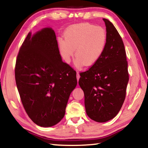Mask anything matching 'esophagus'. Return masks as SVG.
Listing matches in <instances>:
<instances>
[{
  "mask_svg": "<svg viewBox=\"0 0 148 148\" xmlns=\"http://www.w3.org/2000/svg\"><path fill=\"white\" fill-rule=\"evenodd\" d=\"M76 77H77V82H78L79 79V77H80V76H79V72H77V74H76Z\"/></svg>",
  "mask_w": 148,
  "mask_h": 148,
  "instance_id": "1",
  "label": "esophagus"
}]
</instances>
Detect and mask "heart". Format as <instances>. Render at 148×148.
Here are the masks:
<instances>
[{
  "instance_id": "1",
  "label": "heart",
  "mask_w": 148,
  "mask_h": 148,
  "mask_svg": "<svg viewBox=\"0 0 148 148\" xmlns=\"http://www.w3.org/2000/svg\"><path fill=\"white\" fill-rule=\"evenodd\" d=\"M64 40L59 42V49L64 61L69 63L74 56L75 66H91L101 59L106 46L107 34L101 26L89 23L72 25L64 34Z\"/></svg>"
}]
</instances>
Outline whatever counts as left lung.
Wrapping results in <instances>:
<instances>
[{
    "mask_svg": "<svg viewBox=\"0 0 148 148\" xmlns=\"http://www.w3.org/2000/svg\"><path fill=\"white\" fill-rule=\"evenodd\" d=\"M107 42L104 53L88 71L80 73L79 85L84 91L86 114L99 123L118 114L123 104L129 82L128 64L123 42L114 25L103 19Z\"/></svg>",
    "mask_w": 148,
    "mask_h": 148,
    "instance_id": "1",
    "label": "left lung"
}]
</instances>
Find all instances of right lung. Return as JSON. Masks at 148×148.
I'll list each match as a JSON object with an SVG mask.
<instances>
[{
	"mask_svg": "<svg viewBox=\"0 0 148 148\" xmlns=\"http://www.w3.org/2000/svg\"><path fill=\"white\" fill-rule=\"evenodd\" d=\"M15 77L22 104L34 123L49 127L63 118L77 85L76 72L62 62L51 27L27 35L17 57Z\"/></svg>",
	"mask_w": 148,
	"mask_h": 148,
	"instance_id": "1",
	"label": "right lung"
}]
</instances>
